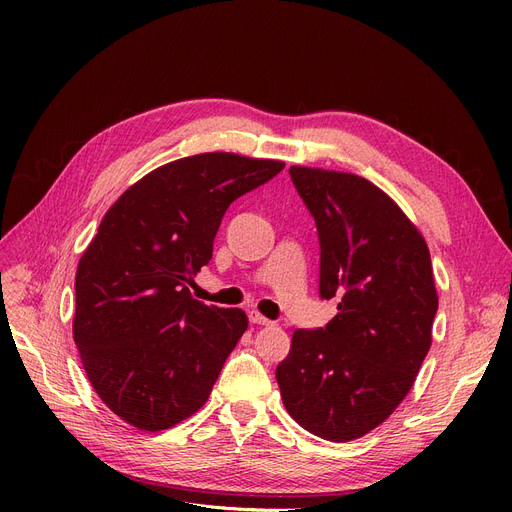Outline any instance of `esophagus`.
Listing matches in <instances>:
<instances>
[{"label":"esophagus","mask_w":512,"mask_h":512,"mask_svg":"<svg viewBox=\"0 0 512 512\" xmlns=\"http://www.w3.org/2000/svg\"><path fill=\"white\" fill-rule=\"evenodd\" d=\"M249 319H251V324H255V326H272V324H274V321L263 317V315L257 313V311H251V313H249Z\"/></svg>","instance_id":"esophagus-1"}]
</instances>
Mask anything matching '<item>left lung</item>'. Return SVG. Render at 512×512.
<instances>
[{"instance_id":"8db88e82","label":"left lung","mask_w":512,"mask_h":512,"mask_svg":"<svg viewBox=\"0 0 512 512\" xmlns=\"http://www.w3.org/2000/svg\"><path fill=\"white\" fill-rule=\"evenodd\" d=\"M315 218L326 328L297 330L276 380L290 417L330 440L384 423L415 384L432 346L438 292L425 238L382 188L336 170L292 166Z\"/></svg>"}]
</instances>
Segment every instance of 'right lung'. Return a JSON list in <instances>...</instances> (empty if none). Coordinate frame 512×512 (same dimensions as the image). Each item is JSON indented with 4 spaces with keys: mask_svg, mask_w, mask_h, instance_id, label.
<instances>
[{
    "mask_svg": "<svg viewBox=\"0 0 512 512\" xmlns=\"http://www.w3.org/2000/svg\"><path fill=\"white\" fill-rule=\"evenodd\" d=\"M282 168L222 151L182 157L103 215L78 261L72 334L93 390L122 421L161 432L207 402L249 319L203 305L184 282L209 263L230 203Z\"/></svg>",
    "mask_w": 512,
    "mask_h": 512,
    "instance_id": "obj_1",
    "label": "right lung"
}]
</instances>
